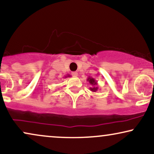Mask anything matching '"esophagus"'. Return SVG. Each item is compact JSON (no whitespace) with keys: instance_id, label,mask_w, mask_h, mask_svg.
Here are the masks:
<instances>
[{"instance_id":"esophagus-1","label":"esophagus","mask_w":154,"mask_h":154,"mask_svg":"<svg viewBox=\"0 0 154 154\" xmlns=\"http://www.w3.org/2000/svg\"><path fill=\"white\" fill-rule=\"evenodd\" d=\"M72 75L73 77H77V76H78V73H77V72H72Z\"/></svg>"}]
</instances>
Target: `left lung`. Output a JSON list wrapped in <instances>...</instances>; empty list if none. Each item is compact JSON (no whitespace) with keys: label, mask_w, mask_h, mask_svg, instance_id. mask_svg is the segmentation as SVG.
<instances>
[{"label":"left lung","mask_w":154,"mask_h":154,"mask_svg":"<svg viewBox=\"0 0 154 154\" xmlns=\"http://www.w3.org/2000/svg\"><path fill=\"white\" fill-rule=\"evenodd\" d=\"M87 80L89 82V83L91 85V87H89V89L91 91H94V92L97 91V89H98V87H97V82L96 81V79L92 78V77H89Z\"/></svg>","instance_id":"8db88e82"}]
</instances>
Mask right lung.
<instances>
[{"label":"right lung","instance_id":"obj_1","mask_svg":"<svg viewBox=\"0 0 154 154\" xmlns=\"http://www.w3.org/2000/svg\"><path fill=\"white\" fill-rule=\"evenodd\" d=\"M71 77V76L69 75H66L65 77V78H66V77Z\"/></svg>","mask_w":154,"mask_h":154}]
</instances>
